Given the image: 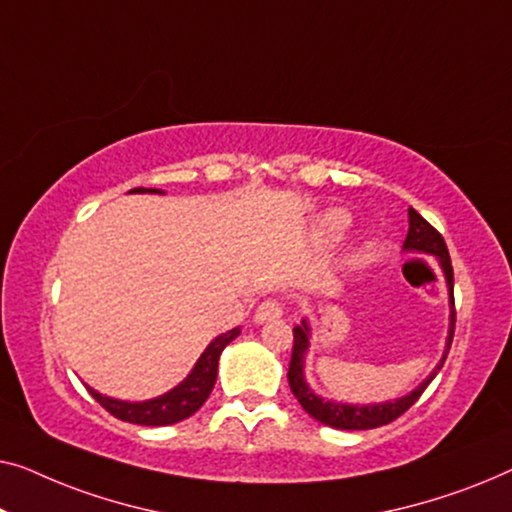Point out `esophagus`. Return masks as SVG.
<instances>
[{
  "mask_svg": "<svg viewBox=\"0 0 512 512\" xmlns=\"http://www.w3.org/2000/svg\"><path fill=\"white\" fill-rule=\"evenodd\" d=\"M280 315H283V304H280L278 299H266V301H262V304L257 306L255 322H257V325H262V322L278 320Z\"/></svg>",
  "mask_w": 512,
  "mask_h": 512,
  "instance_id": "1",
  "label": "esophagus"
}]
</instances>
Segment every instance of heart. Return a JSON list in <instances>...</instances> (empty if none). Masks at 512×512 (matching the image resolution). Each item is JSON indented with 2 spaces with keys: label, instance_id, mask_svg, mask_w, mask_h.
Segmentation results:
<instances>
[{
  "label": "heart",
  "instance_id": "obj_1",
  "mask_svg": "<svg viewBox=\"0 0 512 512\" xmlns=\"http://www.w3.org/2000/svg\"><path fill=\"white\" fill-rule=\"evenodd\" d=\"M350 227V215L341 211V208H331V211L322 213L315 225V236L322 246H334V243L345 234V229Z\"/></svg>",
  "mask_w": 512,
  "mask_h": 512
}]
</instances>
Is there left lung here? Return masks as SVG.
Instances as JSON below:
<instances>
[{
    "mask_svg": "<svg viewBox=\"0 0 512 512\" xmlns=\"http://www.w3.org/2000/svg\"><path fill=\"white\" fill-rule=\"evenodd\" d=\"M403 253H420V255L436 257L438 266H441L443 271L445 285H448L450 327H448V338H445V350H443L441 362H438L434 366V371H431L413 392H408L406 397L380 401V403L331 401V399L320 397V394H315L306 383L304 364H306V352L311 348V325H308V320H301V325L292 329L294 345H292V359H290V371H287V380H290V390L301 403V408H304L313 420L327 424V427L359 431V429L383 427V424H390L392 420H397L399 415L406 413V410L420 399V394L427 390V385L436 378V373L441 371L445 357H448L452 336H455V278H452V262H450V253H448V246H445L443 236L438 234L436 229L415 211V208H408V234H406V241H403Z\"/></svg>",
    "mask_w": 512,
    "mask_h": 512,
    "instance_id": "8db88e82",
    "label": "left lung"
}]
</instances>
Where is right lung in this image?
Returning <instances> with one entry per match:
<instances>
[{
  "label": "right lung",
  "instance_id": "1",
  "mask_svg": "<svg viewBox=\"0 0 512 512\" xmlns=\"http://www.w3.org/2000/svg\"><path fill=\"white\" fill-rule=\"evenodd\" d=\"M164 194L162 190H155V187H134L129 194ZM241 334V327H234L225 331V334L215 336L208 348L201 352L197 364L192 366V371L187 373L183 383H178L174 390L160 394L155 399L146 401H122L106 397V394H99L92 390L90 385L88 392L95 397L102 406L109 410L111 415L118 417L122 422L132 424H143V427H167V424H176L197 413V410L204 406V401L211 397L215 378H218V362L222 350L227 348L229 343L234 341L236 336Z\"/></svg>",
  "mask_w": 512,
  "mask_h": 512
}]
</instances>
